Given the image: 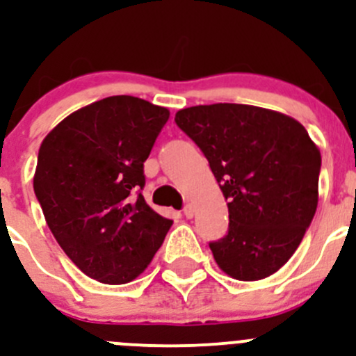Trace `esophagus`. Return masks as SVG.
Masks as SVG:
<instances>
[{
    "label": "esophagus",
    "instance_id": "1",
    "mask_svg": "<svg viewBox=\"0 0 356 356\" xmlns=\"http://www.w3.org/2000/svg\"><path fill=\"white\" fill-rule=\"evenodd\" d=\"M183 214H185L186 218H192L193 216V206H192V204H186V206L183 207Z\"/></svg>",
    "mask_w": 356,
    "mask_h": 356
}]
</instances>
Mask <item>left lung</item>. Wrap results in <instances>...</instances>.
<instances>
[{
  "instance_id": "1",
  "label": "left lung",
  "mask_w": 356,
  "mask_h": 356,
  "mask_svg": "<svg viewBox=\"0 0 356 356\" xmlns=\"http://www.w3.org/2000/svg\"><path fill=\"white\" fill-rule=\"evenodd\" d=\"M175 122L202 150L228 200V232L209 242L218 266L237 280L282 268L318 204L322 157L305 126L268 108L197 105Z\"/></svg>"
}]
</instances>
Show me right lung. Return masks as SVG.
I'll list each match as a JSON object with an SVG mask.
<instances>
[{"label":"right lung","instance_id":"1","mask_svg":"<svg viewBox=\"0 0 356 356\" xmlns=\"http://www.w3.org/2000/svg\"><path fill=\"white\" fill-rule=\"evenodd\" d=\"M168 119V108L119 95L72 112L41 143L34 193L63 252L98 282L136 279L173 225L142 195Z\"/></svg>","mask_w":356,"mask_h":356}]
</instances>
